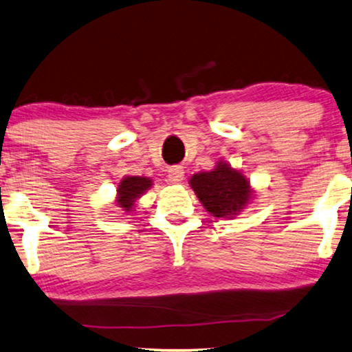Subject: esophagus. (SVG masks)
Masks as SVG:
<instances>
[{"instance_id":"1","label":"esophagus","mask_w":352,"mask_h":352,"mask_svg":"<svg viewBox=\"0 0 352 352\" xmlns=\"http://www.w3.org/2000/svg\"><path fill=\"white\" fill-rule=\"evenodd\" d=\"M168 179H170L173 184H179V182L184 179V168L179 165L168 168Z\"/></svg>"}]
</instances>
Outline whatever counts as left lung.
I'll return each instance as SVG.
<instances>
[{"label":"left lung","instance_id":"obj_1","mask_svg":"<svg viewBox=\"0 0 352 352\" xmlns=\"http://www.w3.org/2000/svg\"><path fill=\"white\" fill-rule=\"evenodd\" d=\"M189 184L205 210L216 218H232L252 199L247 177L226 162H219L213 171L197 173Z\"/></svg>","mask_w":352,"mask_h":352}]
</instances>
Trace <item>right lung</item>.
Returning a JSON list of instances; mask_svg holds the SVG:
<instances>
[{
	"mask_svg": "<svg viewBox=\"0 0 352 352\" xmlns=\"http://www.w3.org/2000/svg\"><path fill=\"white\" fill-rule=\"evenodd\" d=\"M152 186V179L142 176H126L118 184L117 206H120L124 213H131L134 201Z\"/></svg>",
	"mask_w": 352,
	"mask_h": 352,
	"instance_id": "obj_1",
	"label": "right lung"
}]
</instances>
